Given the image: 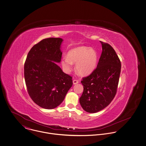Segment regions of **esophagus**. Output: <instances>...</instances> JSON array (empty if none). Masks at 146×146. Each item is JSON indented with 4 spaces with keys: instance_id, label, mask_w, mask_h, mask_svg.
Returning a JSON list of instances; mask_svg holds the SVG:
<instances>
[{
    "instance_id": "obj_1",
    "label": "esophagus",
    "mask_w": 146,
    "mask_h": 146,
    "mask_svg": "<svg viewBox=\"0 0 146 146\" xmlns=\"http://www.w3.org/2000/svg\"><path fill=\"white\" fill-rule=\"evenodd\" d=\"M73 83L74 84H77V83H79V81H78V80H74L73 81Z\"/></svg>"
}]
</instances>
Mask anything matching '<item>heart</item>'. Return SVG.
<instances>
[{
	"label": "heart",
	"mask_w": 146,
	"mask_h": 146,
	"mask_svg": "<svg viewBox=\"0 0 146 146\" xmlns=\"http://www.w3.org/2000/svg\"><path fill=\"white\" fill-rule=\"evenodd\" d=\"M76 64V70L81 76H86L92 73L97 63L96 51L92 48L80 46L71 49L68 52V57L62 58L61 64L66 73L72 69L73 63Z\"/></svg>",
	"instance_id": "1"
}]
</instances>
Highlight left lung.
<instances>
[{
    "label": "left lung",
    "instance_id": "obj_1",
    "mask_svg": "<svg viewBox=\"0 0 146 146\" xmlns=\"http://www.w3.org/2000/svg\"><path fill=\"white\" fill-rule=\"evenodd\" d=\"M100 42L102 51L97 67L81 81L83 92L80 103L90 113H97L111 103L116 94L121 72L120 60L113 47Z\"/></svg>",
    "mask_w": 146,
    "mask_h": 146
}]
</instances>
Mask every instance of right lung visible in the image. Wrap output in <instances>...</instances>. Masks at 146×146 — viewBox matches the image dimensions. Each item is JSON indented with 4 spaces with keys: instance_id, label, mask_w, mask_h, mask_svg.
Here are the masks:
<instances>
[{
    "instance_id": "right-lung-1",
    "label": "right lung",
    "mask_w": 146,
    "mask_h": 146,
    "mask_svg": "<svg viewBox=\"0 0 146 146\" xmlns=\"http://www.w3.org/2000/svg\"><path fill=\"white\" fill-rule=\"evenodd\" d=\"M61 38L43 39L28 53L24 76L29 96L37 105L46 109L58 106L72 86V77L64 73L56 63L62 52Z\"/></svg>"
}]
</instances>
